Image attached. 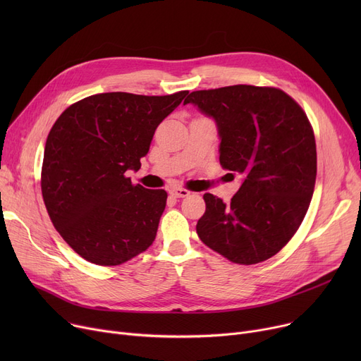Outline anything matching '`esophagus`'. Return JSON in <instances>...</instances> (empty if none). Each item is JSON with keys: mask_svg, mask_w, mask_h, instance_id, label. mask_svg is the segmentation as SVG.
<instances>
[{"mask_svg": "<svg viewBox=\"0 0 361 361\" xmlns=\"http://www.w3.org/2000/svg\"><path fill=\"white\" fill-rule=\"evenodd\" d=\"M169 193L173 195V196H176V197H187L188 195H190V192L185 190V188H180V187L173 188V190H171Z\"/></svg>", "mask_w": 361, "mask_h": 361, "instance_id": "1", "label": "esophagus"}]
</instances>
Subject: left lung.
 Returning a JSON list of instances; mask_svg holds the SVG:
<instances>
[{
    "mask_svg": "<svg viewBox=\"0 0 361 361\" xmlns=\"http://www.w3.org/2000/svg\"><path fill=\"white\" fill-rule=\"evenodd\" d=\"M219 136V162L241 174L230 203L204 193L199 238L228 260L255 264L276 255L305 219L316 181V142L301 106L275 87L235 85L192 92Z\"/></svg>",
    "mask_w": 361,
    "mask_h": 361,
    "instance_id": "left-lung-1",
    "label": "left lung"
}]
</instances>
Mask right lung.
Listing matches in <instances>:
<instances>
[{
    "mask_svg": "<svg viewBox=\"0 0 361 361\" xmlns=\"http://www.w3.org/2000/svg\"><path fill=\"white\" fill-rule=\"evenodd\" d=\"M126 92L92 94L52 126L44 152L42 196L55 230L87 262L116 267L154 243L165 190L133 185L157 127L187 97Z\"/></svg>",
    "mask_w": 361,
    "mask_h": 361,
    "instance_id": "obj_1",
    "label": "right lung"
}]
</instances>
